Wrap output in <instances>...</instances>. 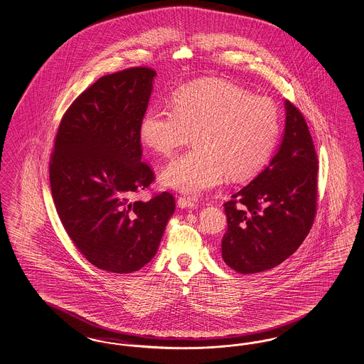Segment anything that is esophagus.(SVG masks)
<instances>
[{
  "label": "esophagus",
  "mask_w": 364,
  "mask_h": 364,
  "mask_svg": "<svg viewBox=\"0 0 364 364\" xmlns=\"http://www.w3.org/2000/svg\"><path fill=\"white\" fill-rule=\"evenodd\" d=\"M177 205L180 208H192V207L196 205V202L193 199H191V198H178Z\"/></svg>",
  "instance_id": "1"
}]
</instances>
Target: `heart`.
I'll list each match as a JSON object with an SVG mask.
<instances>
[{
    "instance_id": "heart-1",
    "label": "heart",
    "mask_w": 364,
    "mask_h": 364,
    "mask_svg": "<svg viewBox=\"0 0 364 364\" xmlns=\"http://www.w3.org/2000/svg\"><path fill=\"white\" fill-rule=\"evenodd\" d=\"M144 145L173 156L195 132L196 147L171 162L161 175L164 186L199 195L220 186L228 176L245 180L269 160L279 134L274 102L223 80L181 87L173 107L153 105L139 122Z\"/></svg>"
}]
</instances>
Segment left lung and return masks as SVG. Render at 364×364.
Wrapping results in <instances>:
<instances>
[{"instance_id":"obj_1","label":"left lung","mask_w":364,"mask_h":364,"mask_svg":"<svg viewBox=\"0 0 364 364\" xmlns=\"http://www.w3.org/2000/svg\"><path fill=\"white\" fill-rule=\"evenodd\" d=\"M282 142L269 164L226 202L222 259L240 274L271 269L310 232L317 207L318 160L305 117L289 100Z\"/></svg>"}]
</instances>
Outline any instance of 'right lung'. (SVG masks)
<instances>
[{
  "label": "right lung",
  "mask_w": 364,
  "mask_h": 364,
  "mask_svg": "<svg viewBox=\"0 0 364 364\" xmlns=\"http://www.w3.org/2000/svg\"><path fill=\"white\" fill-rule=\"evenodd\" d=\"M156 75L132 68L87 87L62 117L50 162L51 193L66 233L87 262L114 274L150 262L175 213L169 192L134 200L154 181L141 161L138 130Z\"/></svg>",
  "instance_id": "right-lung-1"
}]
</instances>
